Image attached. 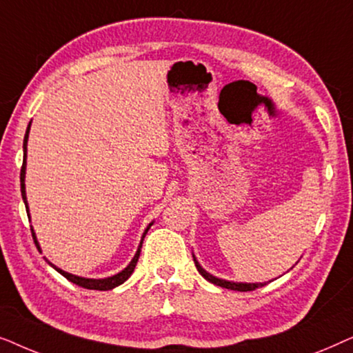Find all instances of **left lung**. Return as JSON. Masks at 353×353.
<instances>
[{"mask_svg":"<svg viewBox=\"0 0 353 353\" xmlns=\"http://www.w3.org/2000/svg\"><path fill=\"white\" fill-rule=\"evenodd\" d=\"M192 259H194V263H196V268H197V272H199L202 276H204L207 281H210V283H214V284H216V286H220V288H225V289H231V291H239V292H248V291H255V289L257 288H262V286H265V284L267 283H252V284H245V283H230V281H225V279H219V278H215V276H212V274H209L205 272L204 268L201 267L199 265V262H197L196 260V257L194 255H192Z\"/></svg>","mask_w":353,"mask_h":353,"instance_id":"1","label":"left lung"}]
</instances>
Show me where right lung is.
<instances>
[{"instance_id":"1","label":"right lung","mask_w":353,"mask_h":353,"mask_svg":"<svg viewBox=\"0 0 353 353\" xmlns=\"http://www.w3.org/2000/svg\"><path fill=\"white\" fill-rule=\"evenodd\" d=\"M28 130H30V125H28V127H27L26 138H23V154H27ZM23 178H26V156H23V163H22V168H21V192H22V199H23V202H26V209H27V212H28L27 197H26V183H23ZM27 215H28V214H27ZM149 228H151V225L148 226L146 231H144L143 239H144V236H146ZM32 236H33V241H35L37 248H38V243H37V238H35V233H33V230H32ZM143 239H141V244H139V248H138V250H137V254H134V257H133L132 262H130L128 267L125 268V270H122V272H120V273L114 274V276H110V278H105V279H88V278H80V276H75V274L67 273V272H64V270L54 267V265H52V268L57 270V272H59V273L62 274V276L67 278V279H69V281H72L74 284H77V286L85 288V289H93V291H109V289L117 288V286H120V284H122V283L127 281V279L130 278V274L133 273V270H134V267H137V263H138L139 252H141ZM50 265H51V263H50Z\"/></svg>"}]
</instances>
